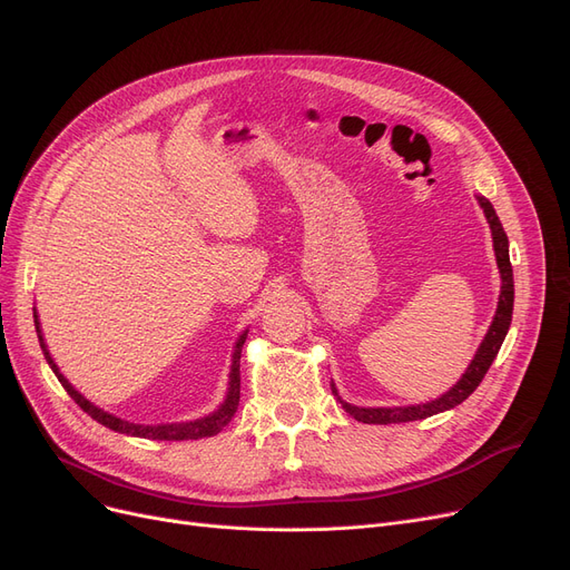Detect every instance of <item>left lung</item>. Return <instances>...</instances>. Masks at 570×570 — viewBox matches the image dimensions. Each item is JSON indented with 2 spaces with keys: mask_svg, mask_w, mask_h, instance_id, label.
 <instances>
[{
  "mask_svg": "<svg viewBox=\"0 0 570 570\" xmlns=\"http://www.w3.org/2000/svg\"><path fill=\"white\" fill-rule=\"evenodd\" d=\"M478 200H480V205L484 209V216L489 220V228H491V235H493V252H497V263H499V269H501L503 286H501V295H499L497 316H493L491 326H489V333L482 340L473 363L468 365L465 375L448 393L440 395V399H435L431 403H424V405H412V407H356V405H350V403L340 401L344 412H350L356 419V422H363V424H384L386 426V424L416 422V419H426V416H433L438 412L452 410L459 403H463L468 395L480 386V382L487 375V370L491 367L493 358H497L501 344H503V340L508 335L510 321H512L514 279H512V265H510V254H508V235H505V230L501 226V220H499L497 212H493V207H491V203L487 200V197H478ZM333 393L337 395L335 386H333Z\"/></svg>",
  "mask_w": 570,
  "mask_h": 570,
  "instance_id": "1",
  "label": "left lung"
}]
</instances>
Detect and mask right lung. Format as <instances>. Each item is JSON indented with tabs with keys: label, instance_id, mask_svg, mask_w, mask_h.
Wrapping results in <instances>:
<instances>
[{
	"label": "right lung",
	"instance_id": "right-lung-1",
	"mask_svg": "<svg viewBox=\"0 0 570 570\" xmlns=\"http://www.w3.org/2000/svg\"><path fill=\"white\" fill-rule=\"evenodd\" d=\"M35 326H37V335H39V344H41V350H43V356H46L48 365L53 367V373H56L58 382L62 384V389L69 393V399L77 403L83 412H88L95 419V422H100L102 426H107V429H111L116 433H126V435H135V438H148V440H200V438H212V435L224 431L230 424V419L235 416V412H237V405H239V356H242V344L246 340V333H242L237 344H235L233 367H230V382H228V395H226V403L224 405H220L216 412H212L209 416L195 419V422H188V424L141 426V424L122 422V419H118L114 414H107L105 410L95 407L90 401H86L83 395L62 377V373H58V365L53 363L51 356H48L43 337H41V331H39L37 314H35Z\"/></svg>",
	"mask_w": 570,
	"mask_h": 570
}]
</instances>
